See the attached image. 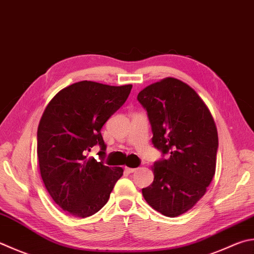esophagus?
I'll list each match as a JSON object with an SVG mask.
<instances>
[{
	"instance_id": "34e87169",
	"label": "esophagus",
	"mask_w": 254,
	"mask_h": 254,
	"mask_svg": "<svg viewBox=\"0 0 254 254\" xmlns=\"http://www.w3.org/2000/svg\"><path fill=\"white\" fill-rule=\"evenodd\" d=\"M137 169L136 168H128V167H126L125 168V171L128 172V174H132V172H135Z\"/></svg>"
}]
</instances>
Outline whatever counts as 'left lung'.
I'll return each mask as SVG.
<instances>
[{
    "label": "left lung",
    "instance_id": "8db88e82",
    "mask_svg": "<svg viewBox=\"0 0 254 254\" xmlns=\"http://www.w3.org/2000/svg\"><path fill=\"white\" fill-rule=\"evenodd\" d=\"M147 111L152 143L168 159L156 161L147 203L166 217L188 211L207 192L216 172L218 131L207 105L189 85L167 77L137 96Z\"/></svg>",
    "mask_w": 254,
    "mask_h": 254
}]
</instances>
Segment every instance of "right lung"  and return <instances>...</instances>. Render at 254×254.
I'll return each mask as SVG.
<instances>
[{"label":"right lung","mask_w":254,"mask_h":254,"mask_svg":"<svg viewBox=\"0 0 254 254\" xmlns=\"http://www.w3.org/2000/svg\"><path fill=\"white\" fill-rule=\"evenodd\" d=\"M132 85L111 86L90 80L60 90L47 105L37 128L41 177L56 204L71 216L87 218L107 203L122 167L87 157L96 145L106 155L100 129L121 108Z\"/></svg>","instance_id":"add662e5"}]
</instances>
